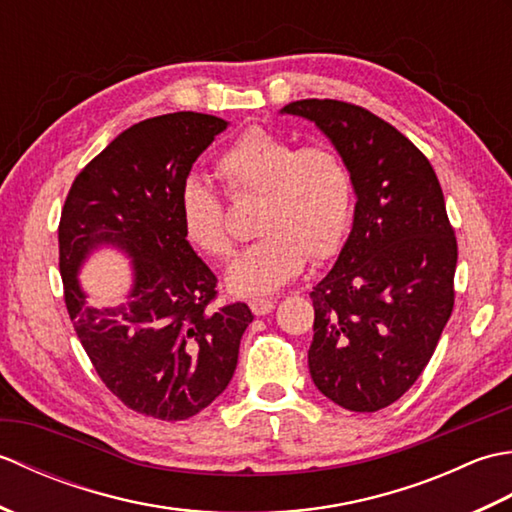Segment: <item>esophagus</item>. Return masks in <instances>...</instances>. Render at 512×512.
I'll use <instances>...</instances> for the list:
<instances>
[{
    "label": "esophagus",
    "instance_id": "esophagus-1",
    "mask_svg": "<svg viewBox=\"0 0 512 512\" xmlns=\"http://www.w3.org/2000/svg\"><path fill=\"white\" fill-rule=\"evenodd\" d=\"M275 299H253L248 303L250 310H253V314H257V317H262V314H268L270 310L275 308Z\"/></svg>",
    "mask_w": 512,
    "mask_h": 512
}]
</instances>
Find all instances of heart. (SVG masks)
<instances>
[{
  "mask_svg": "<svg viewBox=\"0 0 512 512\" xmlns=\"http://www.w3.org/2000/svg\"><path fill=\"white\" fill-rule=\"evenodd\" d=\"M217 178L233 200L259 198V237L228 268L237 295H268L295 279L308 257L323 264L339 255L354 217V178L345 160L323 145L301 147L253 125L215 160ZM184 237L213 259H228L235 237L226 204L209 182L189 176L178 193Z\"/></svg>",
  "mask_w": 512,
  "mask_h": 512,
  "instance_id": "b5f03b06",
  "label": "heart"
}]
</instances>
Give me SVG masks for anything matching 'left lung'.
I'll return each instance as SVG.
<instances>
[{
  "label": "left lung",
  "mask_w": 512,
  "mask_h": 512,
  "mask_svg": "<svg viewBox=\"0 0 512 512\" xmlns=\"http://www.w3.org/2000/svg\"><path fill=\"white\" fill-rule=\"evenodd\" d=\"M281 112L332 140L356 191L352 233L310 292V376L343 409H385L416 383L453 312L458 242L438 176L407 136L361 105L303 99Z\"/></svg>",
  "instance_id": "1"
}]
</instances>
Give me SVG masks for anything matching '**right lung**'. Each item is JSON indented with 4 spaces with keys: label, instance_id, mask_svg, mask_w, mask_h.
I'll return each mask as SVG.
<instances>
[{
    "label": "right lung",
    "instance_id": "obj_1",
    "mask_svg": "<svg viewBox=\"0 0 512 512\" xmlns=\"http://www.w3.org/2000/svg\"><path fill=\"white\" fill-rule=\"evenodd\" d=\"M211 114L176 112L132 125L74 178L59 222V270L74 332L105 387L145 416L176 422L231 383L246 303L213 308L217 277L184 237L178 193L193 162L224 132ZM135 259L127 304L92 309L75 279L92 247Z\"/></svg>",
    "mask_w": 512,
    "mask_h": 512
}]
</instances>
